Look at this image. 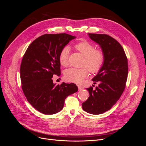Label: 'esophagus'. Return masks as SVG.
I'll use <instances>...</instances> for the list:
<instances>
[{
	"label": "esophagus",
	"mask_w": 146,
	"mask_h": 146,
	"mask_svg": "<svg viewBox=\"0 0 146 146\" xmlns=\"http://www.w3.org/2000/svg\"><path fill=\"white\" fill-rule=\"evenodd\" d=\"M78 90H79V91H81V90H82L84 89V88H83L82 86H80V85H78Z\"/></svg>",
	"instance_id": "esophagus-1"
}]
</instances>
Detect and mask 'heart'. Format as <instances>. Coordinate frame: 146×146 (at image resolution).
Masks as SVG:
<instances>
[{
    "instance_id": "b5f03b06",
    "label": "heart",
    "mask_w": 146,
    "mask_h": 146,
    "mask_svg": "<svg viewBox=\"0 0 146 146\" xmlns=\"http://www.w3.org/2000/svg\"><path fill=\"white\" fill-rule=\"evenodd\" d=\"M76 48L84 56L82 62L83 66H85L91 73H96L99 71L105 60V55L102 51L96 50V47L92 44L86 41L78 43ZM69 50V47L65 46L60 52L59 61L60 64L63 66L68 65ZM86 68H71L65 70L64 77L69 82L77 84L81 83L84 78L88 76V72Z\"/></svg>"
}]
</instances>
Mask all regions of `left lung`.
<instances>
[{
  "label": "left lung",
  "instance_id": "left-lung-1",
  "mask_svg": "<svg viewBox=\"0 0 146 146\" xmlns=\"http://www.w3.org/2000/svg\"><path fill=\"white\" fill-rule=\"evenodd\" d=\"M98 43L105 55L102 67L92 78L99 85L94 90L86 88L88 99L82 104V108L92 114H100L111 108L124 91L128 75V61L122 46L115 39L105 34L88 33ZM96 83V82H95Z\"/></svg>",
  "mask_w": 146,
  "mask_h": 146
}]
</instances>
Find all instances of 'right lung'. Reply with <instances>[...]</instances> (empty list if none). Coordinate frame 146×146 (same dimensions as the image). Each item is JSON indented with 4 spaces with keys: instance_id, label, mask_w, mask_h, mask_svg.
Returning <instances> with one entry per match:
<instances>
[{
    "instance_id": "obj_1",
    "label": "right lung",
    "mask_w": 146,
    "mask_h": 146,
    "mask_svg": "<svg viewBox=\"0 0 146 146\" xmlns=\"http://www.w3.org/2000/svg\"><path fill=\"white\" fill-rule=\"evenodd\" d=\"M76 37L66 33L45 34L28 47L20 68L22 88L29 102L44 114L63 109L64 100L78 91L74 83H53L54 75L61 74L60 52Z\"/></svg>"
}]
</instances>
